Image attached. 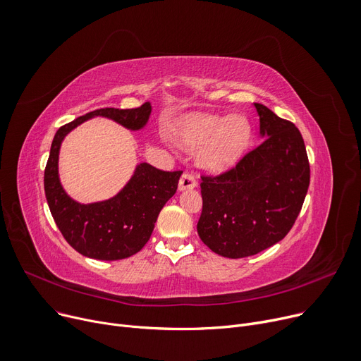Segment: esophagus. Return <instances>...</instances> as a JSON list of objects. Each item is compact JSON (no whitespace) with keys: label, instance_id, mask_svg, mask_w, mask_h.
I'll return each instance as SVG.
<instances>
[{"label":"esophagus","instance_id":"esophagus-1","mask_svg":"<svg viewBox=\"0 0 361 361\" xmlns=\"http://www.w3.org/2000/svg\"><path fill=\"white\" fill-rule=\"evenodd\" d=\"M196 185H197V181H196L195 176L190 174V172H184V174L181 176V178H180V183H178L180 190L193 189V187H196Z\"/></svg>","mask_w":361,"mask_h":361}]
</instances>
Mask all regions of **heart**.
Returning <instances> with one entry per match:
<instances>
[{
    "instance_id": "b5f03b06",
    "label": "heart",
    "mask_w": 361,
    "mask_h": 361,
    "mask_svg": "<svg viewBox=\"0 0 361 361\" xmlns=\"http://www.w3.org/2000/svg\"><path fill=\"white\" fill-rule=\"evenodd\" d=\"M181 143L190 149L208 145L202 150V164L219 169L238 159L246 149L250 137V127L245 118L190 115L180 123Z\"/></svg>"
}]
</instances>
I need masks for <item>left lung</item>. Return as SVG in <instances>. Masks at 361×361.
<instances>
[{
    "instance_id": "left-lung-1",
    "label": "left lung",
    "mask_w": 361,
    "mask_h": 361,
    "mask_svg": "<svg viewBox=\"0 0 361 361\" xmlns=\"http://www.w3.org/2000/svg\"><path fill=\"white\" fill-rule=\"evenodd\" d=\"M265 137L234 166L200 176V240L227 258L255 255L283 239L310 185L304 138L290 121L254 103Z\"/></svg>"
}]
</instances>
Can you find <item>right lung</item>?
Returning a JSON list of instances; mask_svg holds the SVG:
<instances>
[{
    "instance_id": "right-lung-1",
    "label": "right lung",
    "mask_w": 361,
    "mask_h": 361,
    "mask_svg": "<svg viewBox=\"0 0 361 361\" xmlns=\"http://www.w3.org/2000/svg\"><path fill=\"white\" fill-rule=\"evenodd\" d=\"M150 111L149 102L135 109H97L65 123L53 138L44 171L45 197L60 233L84 257L115 261L137 254L149 242L161 209L177 192L183 171H162L140 164L130 183L115 197L81 205L65 193L59 181L57 159L61 140L91 116H106L130 130H138L147 122Z\"/></svg>"
}]
</instances>
